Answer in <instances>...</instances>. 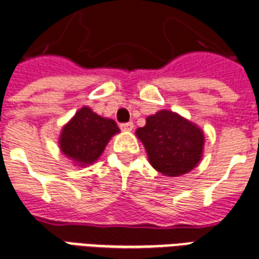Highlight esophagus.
I'll return each mask as SVG.
<instances>
[{
  "instance_id": "1",
  "label": "esophagus",
  "mask_w": 259,
  "mask_h": 259,
  "mask_svg": "<svg viewBox=\"0 0 259 259\" xmlns=\"http://www.w3.org/2000/svg\"><path fill=\"white\" fill-rule=\"evenodd\" d=\"M134 129L133 122H127V123H122L121 130L122 132H132Z\"/></svg>"
}]
</instances>
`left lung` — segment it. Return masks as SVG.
Segmentation results:
<instances>
[{"label":"left lung","instance_id":"obj_1","mask_svg":"<svg viewBox=\"0 0 259 259\" xmlns=\"http://www.w3.org/2000/svg\"><path fill=\"white\" fill-rule=\"evenodd\" d=\"M136 136L147 151L148 160L165 177H181L194 169L202 159L205 136L201 127L169 110L147 118Z\"/></svg>","mask_w":259,"mask_h":259}]
</instances>
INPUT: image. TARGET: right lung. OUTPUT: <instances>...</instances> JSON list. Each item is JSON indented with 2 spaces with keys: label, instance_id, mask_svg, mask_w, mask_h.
Masks as SVG:
<instances>
[{
  "label": "right lung",
  "instance_id": "obj_1",
  "mask_svg": "<svg viewBox=\"0 0 259 259\" xmlns=\"http://www.w3.org/2000/svg\"><path fill=\"white\" fill-rule=\"evenodd\" d=\"M119 133L115 121L81 107L65 123L59 134V149L74 165L87 167L102 156L108 141Z\"/></svg>",
  "mask_w": 259,
  "mask_h": 259
}]
</instances>
